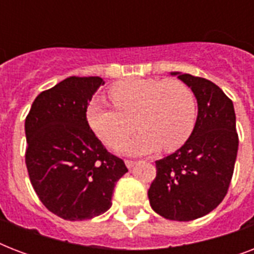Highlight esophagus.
I'll return each instance as SVG.
<instances>
[{"instance_id":"obj_1","label":"esophagus","mask_w":254,"mask_h":254,"mask_svg":"<svg viewBox=\"0 0 254 254\" xmlns=\"http://www.w3.org/2000/svg\"><path fill=\"white\" fill-rule=\"evenodd\" d=\"M125 165H127V169H131V167L135 165V161H131V159H127V161H125Z\"/></svg>"}]
</instances>
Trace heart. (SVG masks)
<instances>
[{"label":"heart","mask_w":254,"mask_h":254,"mask_svg":"<svg viewBox=\"0 0 254 254\" xmlns=\"http://www.w3.org/2000/svg\"><path fill=\"white\" fill-rule=\"evenodd\" d=\"M109 97L115 108L99 103L87 109L88 123L109 146L124 142L134 125L139 133L120 146L121 151L143 154L181 147L192 133L195 100L191 89L181 80L131 79L111 88Z\"/></svg>","instance_id":"b5f03b06"}]
</instances>
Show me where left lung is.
Segmentation results:
<instances>
[{"mask_svg":"<svg viewBox=\"0 0 254 254\" xmlns=\"http://www.w3.org/2000/svg\"><path fill=\"white\" fill-rule=\"evenodd\" d=\"M197 100V119L181 149L155 161L157 175L147 196L151 208L169 220L191 221L220 204L232 179L239 135L232 100L215 83L177 73Z\"/></svg>","mask_w":254,"mask_h":254,"instance_id":"left-lung-1","label":"left lung"}]
</instances>
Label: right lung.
Returning <instances> with one entry per match:
<instances>
[{"instance_id": "1", "label": "right lung", "mask_w": 254, "mask_h": 254, "mask_svg": "<svg viewBox=\"0 0 254 254\" xmlns=\"http://www.w3.org/2000/svg\"><path fill=\"white\" fill-rule=\"evenodd\" d=\"M104 81L69 76L41 92L25 120V162L39 200L57 216L87 220L111 208L127 169L89 127L87 108Z\"/></svg>"}]
</instances>
